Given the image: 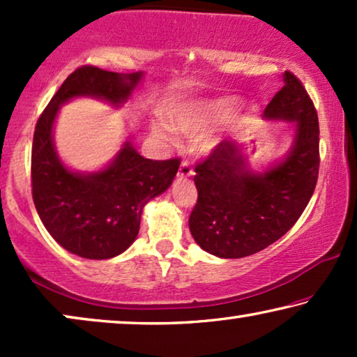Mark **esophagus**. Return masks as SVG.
Here are the masks:
<instances>
[{"label":"esophagus","mask_w":357,"mask_h":357,"mask_svg":"<svg viewBox=\"0 0 357 357\" xmlns=\"http://www.w3.org/2000/svg\"><path fill=\"white\" fill-rule=\"evenodd\" d=\"M192 174H193V170H192V167H190V164L187 162V160H183V162L180 164L178 177L180 178H188Z\"/></svg>","instance_id":"esophagus-1"}]
</instances>
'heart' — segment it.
Wrapping results in <instances>:
<instances>
[{
    "label": "heart",
    "instance_id": "b5f03b06",
    "mask_svg": "<svg viewBox=\"0 0 357 357\" xmlns=\"http://www.w3.org/2000/svg\"><path fill=\"white\" fill-rule=\"evenodd\" d=\"M232 105L229 97H218L211 100H187L180 102L170 107L167 112V123L172 130L178 133H197V131L206 128L213 120H216L222 112H226ZM167 125L155 123L151 125V133L159 139H170V130ZM219 143L218 136L211 133L202 135L198 139V149L203 153H209L216 148Z\"/></svg>",
    "mask_w": 357,
    "mask_h": 357
}]
</instances>
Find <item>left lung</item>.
Masks as SVG:
<instances>
[{
    "label": "left lung",
    "mask_w": 357,
    "mask_h": 357,
    "mask_svg": "<svg viewBox=\"0 0 357 357\" xmlns=\"http://www.w3.org/2000/svg\"><path fill=\"white\" fill-rule=\"evenodd\" d=\"M282 89L263 119L291 125V148L276 162L255 170L245 146L226 139L195 167L198 203L188 227L204 252L242 258L263 250L294 226L319 177V119L301 81L286 71Z\"/></svg>",
    "instance_id": "8db88e82"
}]
</instances>
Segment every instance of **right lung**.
Here are the masks:
<instances>
[{
  "instance_id": "right-lung-1",
  "label": "right lung",
  "mask_w": 357,
  "mask_h": 357,
  "mask_svg": "<svg viewBox=\"0 0 357 357\" xmlns=\"http://www.w3.org/2000/svg\"><path fill=\"white\" fill-rule=\"evenodd\" d=\"M144 73H112L82 66L71 73L37 121L32 144V197L50 236L70 253L107 260L136 241L146 203L174 182L180 160L144 159L126 138L109 164L81 172L63 162L55 123L68 102L91 97L121 109Z\"/></svg>"
}]
</instances>
